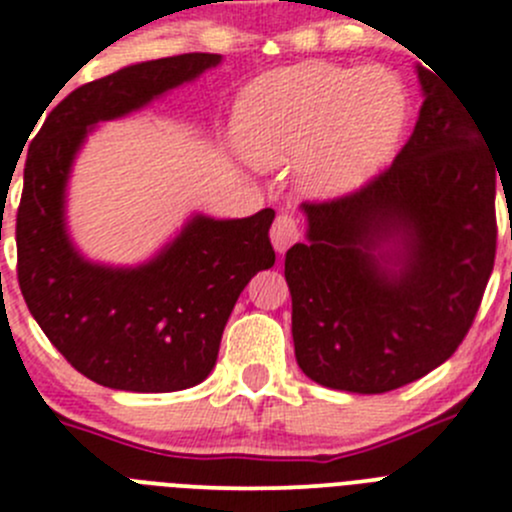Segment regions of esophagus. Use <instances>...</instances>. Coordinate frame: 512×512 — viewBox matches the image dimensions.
Here are the masks:
<instances>
[{"label":"esophagus","mask_w":512,"mask_h":512,"mask_svg":"<svg viewBox=\"0 0 512 512\" xmlns=\"http://www.w3.org/2000/svg\"><path fill=\"white\" fill-rule=\"evenodd\" d=\"M302 237V230H300V222H297V217L292 215H280L275 220V225H272L270 230V240L272 245H275L277 252H285L287 247L295 245L297 240Z\"/></svg>","instance_id":"1"}]
</instances>
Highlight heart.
<instances>
[{"mask_svg":"<svg viewBox=\"0 0 512 512\" xmlns=\"http://www.w3.org/2000/svg\"><path fill=\"white\" fill-rule=\"evenodd\" d=\"M408 117V87L390 69L302 62L242 89L235 137L255 165L297 160L302 190L340 197L393 157Z\"/></svg>","mask_w":512,"mask_h":512,"instance_id":"b5f03b06","label":"heart"}]
</instances>
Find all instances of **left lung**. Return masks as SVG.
I'll return each instance as SVG.
<instances>
[{"label": "left lung", "mask_w": 512, "mask_h": 512, "mask_svg": "<svg viewBox=\"0 0 512 512\" xmlns=\"http://www.w3.org/2000/svg\"><path fill=\"white\" fill-rule=\"evenodd\" d=\"M418 77L425 102L393 165L302 202L307 242L285 255L297 365L325 388L388 393L443 365L493 272L500 170L485 124L438 74Z\"/></svg>", "instance_id": "left-lung-1"}]
</instances>
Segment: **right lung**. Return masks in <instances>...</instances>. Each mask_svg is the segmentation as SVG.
I'll return each mask as SVG.
<instances>
[{
  "instance_id": "right-lung-1",
  "label": "right lung",
  "mask_w": 512,
  "mask_h": 512,
  "mask_svg": "<svg viewBox=\"0 0 512 512\" xmlns=\"http://www.w3.org/2000/svg\"><path fill=\"white\" fill-rule=\"evenodd\" d=\"M220 59L177 54L82 84L49 112L27 150L17 210L19 290L49 342L104 388L175 393L205 380L240 292L275 265L270 207L242 220L195 215L140 267L84 260L64 225L69 170L94 124L145 107Z\"/></svg>"
}]
</instances>
